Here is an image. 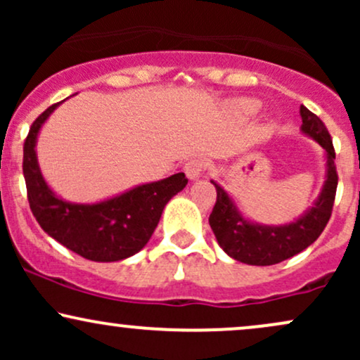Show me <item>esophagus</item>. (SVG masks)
<instances>
[{"instance_id": "1", "label": "esophagus", "mask_w": 360, "mask_h": 360, "mask_svg": "<svg viewBox=\"0 0 360 360\" xmlns=\"http://www.w3.org/2000/svg\"><path fill=\"white\" fill-rule=\"evenodd\" d=\"M205 169H206L205 159H200V157H198V159H191L186 162L184 172L189 179H198V177L203 174Z\"/></svg>"}]
</instances>
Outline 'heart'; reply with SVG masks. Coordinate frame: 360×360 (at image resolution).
<instances>
[{"label": "heart", "mask_w": 360, "mask_h": 360, "mask_svg": "<svg viewBox=\"0 0 360 360\" xmlns=\"http://www.w3.org/2000/svg\"><path fill=\"white\" fill-rule=\"evenodd\" d=\"M259 106V101L255 100H238L235 103V110L240 115H243V117H252V115L257 113Z\"/></svg>", "instance_id": "obj_1"}]
</instances>
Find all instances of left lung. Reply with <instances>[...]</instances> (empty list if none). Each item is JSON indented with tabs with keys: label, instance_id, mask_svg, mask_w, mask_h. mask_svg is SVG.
<instances>
[{
	"label": "left lung",
	"instance_id": "left-lung-1",
	"mask_svg": "<svg viewBox=\"0 0 360 360\" xmlns=\"http://www.w3.org/2000/svg\"><path fill=\"white\" fill-rule=\"evenodd\" d=\"M300 113L303 120L301 130L315 139L326 152V181L323 189L315 206L300 220L283 226H262L247 221L237 212L229 194L217 183H213L217 188V203L210 214V226L221 249L230 257L243 264L272 266L300 254L320 237L332 217L338 184L332 137L325 123L307 106H301Z\"/></svg>",
	"mask_w": 360,
	"mask_h": 360
}]
</instances>
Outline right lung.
I'll use <instances>...</instances> for the list:
<instances>
[{
	"instance_id": "right-lung-1",
	"label": "right lung",
	"mask_w": 360,
	"mask_h": 360,
	"mask_svg": "<svg viewBox=\"0 0 360 360\" xmlns=\"http://www.w3.org/2000/svg\"><path fill=\"white\" fill-rule=\"evenodd\" d=\"M57 105L39 115L23 143V176L35 220L45 233L94 262H115L137 254L154 233L164 206L184 189L188 177L177 172L96 205H74L60 200L44 181L35 155L40 127Z\"/></svg>"
}]
</instances>
